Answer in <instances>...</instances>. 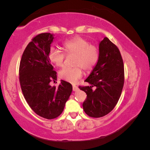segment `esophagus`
<instances>
[{"mask_svg":"<svg viewBox=\"0 0 150 150\" xmlns=\"http://www.w3.org/2000/svg\"><path fill=\"white\" fill-rule=\"evenodd\" d=\"M78 89H79L78 87H77V86H75V85H73V91H78Z\"/></svg>","mask_w":150,"mask_h":150,"instance_id":"34e87169","label":"esophagus"}]
</instances>
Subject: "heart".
I'll list each match as a JSON object with an SVG mask.
<instances>
[{
  "label": "heart",
  "mask_w": 150,
  "mask_h": 150,
  "mask_svg": "<svg viewBox=\"0 0 150 150\" xmlns=\"http://www.w3.org/2000/svg\"><path fill=\"white\" fill-rule=\"evenodd\" d=\"M63 49L67 55H75L73 68L64 67L59 71V77L63 80L75 83L82 75V71H89L95 67L98 59L96 47L90 45L87 40L81 37H75L63 42ZM65 55L56 48L52 47L48 53V59L56 67H62Z\"/></svg>",
  "instance_id": "heart-1"
}]
</instances>
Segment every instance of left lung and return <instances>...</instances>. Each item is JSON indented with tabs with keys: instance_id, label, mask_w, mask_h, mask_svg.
<instances>
[{
	"instance_id": "1",
	"label": "left lung",
	"mask_w": 150,
	"mask_h": 150,
	"mask_svg": "<svg viewBox=\"0 0 150 150\" xmlns=\"http://www.w3.org/2000/svg\"><path fill=\"white\" fill-rule=\"evenodd\" d=\"M98 52V62L85 81L90 86L79 87L87 95L83 110L94 118L103 117L113 110L124 82V63L118 48L105 37L99 42Z\"/></svg>"
}]
</instances>
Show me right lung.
<instances>
[{
    "label": "right lung",
    "instance_id": "1",
    "mask_svg": "<svg viewBox=\"0 0 150 150\" xmlns=\"http://www.w3.org/2000/svg\"><path fill=\"white\" fill-rule=\"evenodd\" d=\"M54 38L50 33L34 38L22 54L19 68L25 99L34 112L46 119L57 118L62 113L73 90L71 84L63 80L58 88L50 85L52 80H57V72L48 59Z\"/></svg>",
    "mask_w": 150,
    "mask_h": 150
}]
</instances>
